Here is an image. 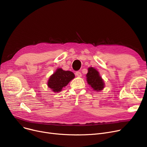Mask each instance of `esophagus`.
Segmentation results:
<instances>
[{
	"mask_svg": "<svg viewBox=\"0 0 147 147\" xmlns=\"http://www.w3.org/2000/svg\"><path fill=\"white\" fill-rule=\"evenodd\" d=\"M76 75L78 77H81L82 76V73L80 71H76Z\"/></svg>",
	"mask_w": 147,
	"mask_h": 147,
	"instance_id": "34e87169",
	"label": "esophagus"
}]
</instances>
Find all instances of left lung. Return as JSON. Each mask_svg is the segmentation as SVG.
Wrapping results in <instances>:
<instances>
[{
  "mask_svg": "<svg viewBox=\"0 0 147 147\" xmlns=\"http://www.w3.org/2000/svg\"><path fill=\"white\" fill-rule=\"evenodd\" d=\"M86 77L88 83L94 90L100 91L104 89L105 85L104 80L95 68L89 67Z\"/></svg>",
  "mask_w": 147,
  "mask_h": 147,
  "instance_id": "obj_1",
  "label": "left lung"
}]
</instances>
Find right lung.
<instances>
[{"instance_id":"1","label":"right lung","mask_w":147,"mask_h":147,"mask_svg":"<svg viewBox=\"0 0 147 147\" xmlns=\"http://www.w3.org/2000/svg\"><path fill=\"white\" fill-rule=\"evenodd\" d=\"M74 74L69 71H64L62 68H58L50 78L48 86L54 92H61L68 83L74 78Z\"/></svg>"}]
</instances>
